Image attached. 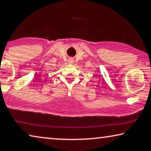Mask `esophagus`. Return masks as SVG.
I'll return each instance as SVG.
<instances>
[{"mask_svg":"<svg viewBox=\"0 0 151 151\" xmlns=\"http://www.w3.org/2000/svg\"><path fill=\"white\" fill-rule=\"evenodd\" d=\"M68 63H70V64H73V63H74V59L72 58H69V59H68Z\"/></svg>","mask_w":151,"mask_h":151,"instance_id":"1","label":"esophagus"}]
</instances>
